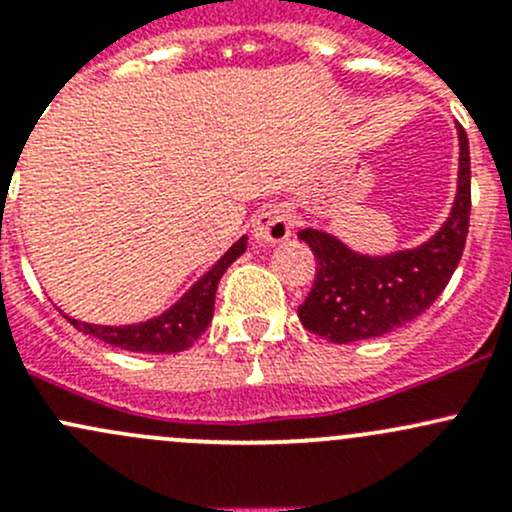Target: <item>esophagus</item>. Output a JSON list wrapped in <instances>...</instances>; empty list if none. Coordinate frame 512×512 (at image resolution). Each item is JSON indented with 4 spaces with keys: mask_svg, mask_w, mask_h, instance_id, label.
Segmentation results:
<instances>
[{
    "mask_svg": "<svg viewBox=\"0 0 512 512\" xmlns=\"http://www.w3.org/2000/svg\"><path fill=\"white\" fill-rule=\"evenodd\" d=\"M294 218L285 205H267L262 213H257L255 225H252V235L257 242H267V245H277L285 242L292 235Z\"/></svg>",
    "mask_w": 512,
    "mask_h": 512,
    "instance_id": "34e87169",
    "label": "esophagus"
}]
</instances>
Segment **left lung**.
Listing matches in <instances>:
<instances>
[{
  "instance_id": "obj_1",
  "label": "left lung",
  "mask_w": 512,
  "mask_h": 512,
  "mask_svg": "<svg viewBox=\"0 0 512 512\" xmlns=\"http://www.w3.org/2000/svg\"><path fill=\"white\" fill-rule=\"evenodd\" d=\"M461 163L451 218L416 250L364 257L332 235L302 230L317 257V277L297 314L304 329L332 344L381 337L414 322L443 292L461 262L471 223V153L458 128Z\"/></svg>"
}]
</instances>
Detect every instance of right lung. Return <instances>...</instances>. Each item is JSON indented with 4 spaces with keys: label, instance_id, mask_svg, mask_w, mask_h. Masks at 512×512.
Segmentation results:
<instances>
[{
    "label": "right lung",
    "instance_id": "1",
    "mask_svg": "<svg viewBox=\"0 0 512 512\" xmlns=\"http://www.w3.org/2000/svg\"><path fill=\"white\" fill-rule=\"evenodd\" d=\"M247 240L240 237L230 250L220 257L218 265L198 280V285L190 289L170 312L163 317L151 319L143 324H131V327H98V324H86L79 319H69L79 332L91 334L111 347L126 349V352H143V354H175L188 349L200 334L208 329L215 309V292H218L220 277L225 275L227 267L245 252Z\"/></svg>",
    "mask_w": 512,
    "mask_h": 512
}]
</instances>
